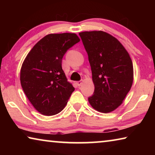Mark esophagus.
Here are the masks:
<instances>
[{
	"label": "esophagus",
	"mask_w": 155,
	"mask_h": 155,
	"mask_svg": "<svg viewBox=\"0 0 155 155\" xmlns=\"http://www.w3.org/2000/svg\"><path fill=\"white\" fill-rule=\"evenodd\" d=\"M82 83H83V81L82 80L78 81H77V84L78 86H81V84H82Z\"/></svg>",
	"instance_id": "esophagus-1"
}]
</instances>
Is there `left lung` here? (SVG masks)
<instances>
[{"instance_id": "obj_1", "label": "left lung", "mask_w": 155, "mask_h": 155, "mask_svg": "<svg viewBox=\"0 0 155 155\" xmlns=\"http://www.w3.org/2000/svg\"><path fill=\"white\" fill-rule=\"evenodd\" d=\"M79 35L88 54L95 87L89 103L100 112L113 111L122 103L132 86L130 57L116 38L104 31H85Z\"/></svg>"}]
</instances>
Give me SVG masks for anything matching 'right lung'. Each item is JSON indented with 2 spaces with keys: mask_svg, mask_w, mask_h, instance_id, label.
Returning a JSON list of instances; mask_svg holds the SVG:
<instances>
[{
  "mask_svg": "<svg viewBox=\"0 0 155 155\" xmlns=\"http://www.w3.org/2000/svg\"><path fill=\"white\" fill-rule=\"evenodd\" d=\"M80 39L75 33L48 34L28 52L20 70V83L35 109L54 115L66 105L74 88L61 67L65 52Z\"/></svg>",
  "mask_w": 155,
  "mask_h": 155,
  "instance_id": "obj_1",
  "label": "right lung"
}]
</instances>
